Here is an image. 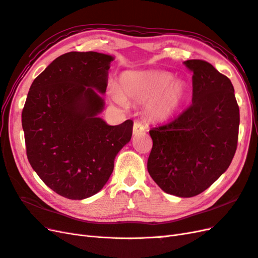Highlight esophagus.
Listing matches in <instances>:
<instances>
[{"instance_id":"esophagus-1","label":"esophagus","mask_w":258,"mask_h":258,"mask_svg":"<svg viewBox=\"0 0 258 258\" xmlns=\"http://www.w3.org/2000/svg\"><path fill=\"white\" fill-rule=\"evenodd\" d=\"M145 131V127L142 122L140 121H135L134 123V135H139L141 134V132Z\"/></svg>"}]
</instances>
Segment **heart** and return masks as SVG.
Returning a JSON list of instances; mask_svg holds the SVG:
<instances>
[{
	"label": "heart",
	"mask_w": 258,
	"mask_h": 258,
	"mask_svg": "<svg viewBox=\"0 0 258 258\" xmlns=\"http://www.w3.org/2000/svg\"><path fill=\"white\" fill-rule=\"evenodd\" d=\"M188 95L184 81L174 80L168 72L130 71L123 73L119 80V88L113 86L110 97L115 103L123 106L126 100L134 102L147 101V115L158 121L173 117L183 106Z\"/></svg>",
	"instance_id": "1"
}]
</instances>
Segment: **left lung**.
Returning a JSON list of instances; mask_svg holds the SVG:
<instances>
[{
	"mask_svg": "<svg viewBox=\"0 0 258 258\" xmlns=\"http://www.w3.org/2000/svg\"><path fill=\"white\" fill-rule=\"evenodd\" d=\"M184 64L192 72V103L175 119L150 130L147 170L163 191L189 198L228 169L237 150L240 113L227 76L205 60Z\"/></svg>",
	"mask_w": 258,
	"mask_h": 258,
	"instance_id": "8db88e82",
	"label": "left lung"
}]
</instances>
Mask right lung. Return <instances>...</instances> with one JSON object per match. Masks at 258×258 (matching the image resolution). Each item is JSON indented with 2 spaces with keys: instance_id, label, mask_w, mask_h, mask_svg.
<instances>
[{
  "instance_id": "obj_1",
  "label": "right lung",
  "mask_w": 258,
  "mask_h": 258,
  "mask_svg": "<svg viewBox=\"0 0 258 258\" xmlns=\"http://www.w3.org/2000/svg\"><path fill=\"white\" fill-rule=\"evenodd\" d=\"M112 56L71 51L54 59L31 85L21 122L31 167L54 192L82 200L110 178L134 121L110 126L102 112Z\"/></svg>"
}]
</instances>
